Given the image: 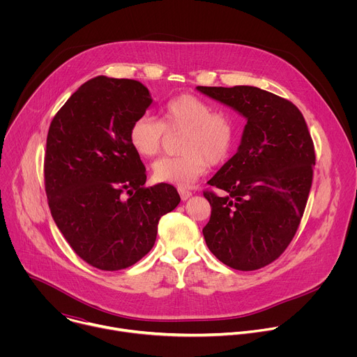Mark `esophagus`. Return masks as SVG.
Masks as SVG:
<instances>
[{"label": "esophagus", "instance_id": "34e87169", "mask_svg": "<svg viewBox=\"0 0 357 357\" xmlns=\"http://www.w3.org/2000/svg\"><path fill=\"white\" fill-rule=\"evenodd\" d=\"M178 192H179V196H181L182 200H188V199L192 196V192H189V190L185 189V188H179Z\"/></svg>", "mask_w": 357, "mask_h": 357}]
</instances>
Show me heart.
Here are the masks:
<instances>
[{
  "instance_id": "obj_1",
  "label": "heart",
  "mask_w": 357,
  "mask_h": 357,
  "mask_svg": "<svg viewBox=\"0 0 357 357\" xmlns=\"http://www.w3.org/2000/svg\"><path fill=\"white\" fill-rule=\"evenodd\" d=\"M167 132H183L181 157H165L152 165L154 179L161 183L190 186L211 164L229 160L237 142V123L227 112H213L208 101L193 94L171 98L161 109V119L142 114L128 131L130 145L142 158L155 157Z\"/></svg>"
}]
</instances>
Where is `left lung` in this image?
Returning <instances> with one entry per match:
<instances>
[{
	"instance_id": "1",
	"label": "left lung",
	"mask_w": 357,
	"mask_h": 357,
	"mask_svg": "<svg viewBox=\"0 0 357 357\" xmlns=\"http://www.w3.org/2000/svg\"><path fill=\"white\" fill-rule=\"evenodd\" d=\"M197 91L247 120L236 155L208 182L212 206L203 227L209 250L240 271L278 259L296 233L312 185L315 151L301 112L291 101L252 86Z\"/></svg>"
}]
</instances>
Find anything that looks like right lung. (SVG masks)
Segmentation results:
<instances>
[{
    "label": "right lung",
    "mask_w": 357,
    "mask_h": 357,
    "mask_svg": "<svg viewBox=\"0 0 357 357\" xmlns=\"http://www.w3.org/2000/svg\"><path fill=\"white\" fill-rule=\"evenodd\" d=\"M152 101L141 82L97 76L68 98L47 131L50 213L77 256L98 270L139 261L154 247L161 216L181 202L172 185L144 188L145 167L130 145L131 124Z\"/></svg>",
    "instance_id": "right-lung-1"
}]
</instances>
